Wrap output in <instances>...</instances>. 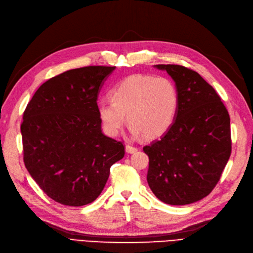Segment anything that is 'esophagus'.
<instances>
[{"label": "esophagus", "instance_id": "obj_1", "mask_svg": "<svg viewBox=\"0 0 253 253\" xmlns=\"http://www.w3.org/2000/svg\"><path fill=\"white\" fill-rule=\"evenodd\" d=\"M137 150L136 147H134V146H131V145H126V151L128 153H134L135 151Z\"/></svg>", "mask_w": 253, "mask_h": 253}]
</instances>
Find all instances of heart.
I'll return each mask as SVG.
<instances>
[{"label": "heart", "instance_id": "obj_1", "mask_svg": "<svg viewBox=\"0 0 253 253\" xmlns=\"http://www.w3.org/2000/svg\"><path fill=\"white\" fill-rule=\"evenodd\" d=\"M111 100L99 104V116L106 132L117 135L127 116L134 135L156 138L174 123L180 94L176 85L168 78L134 75L113 88Z\"/></svg>", "mask_w": 253, "mask_h": 253}]
</instances>
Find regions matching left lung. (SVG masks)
I'll return each instance as SVG.
<instances>
[{"label":"left lung","instance_id":"left-lung-1","mask_svg":"<svg viewBox=\"0 0 253 253\" xmlns=\"http://www.w3.org/2000/svg\"><path fill=\"white\" fill-rule=\"evenodd\" d=\"M156 67L174 81L180 105L168 131L143 148L149 158L147 182L160 201L187 205L213 190L230 158L229 113L197 71L181 65Z\"/></svg>","mask_w":253,"mask_h":253}]
</instances>
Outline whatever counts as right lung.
Returning <instances> with one entry per match:
<instances>
[{"label":"right lung","mask_w":253,"mask_h":253,"mask_svg":"<svg viewBox=\"0 0 253 253\" xmlns=\"http://www.w3.org/2000/svg\"><path fill=\"white\" fill-rule=\"evenodd\" d=\"M115 66L71 69L41 85L23 113V160L48 197L66 206L92 203L124 145L102 132L100 89Z\"/></svg>","instance_id":"1"}]
</instances>
